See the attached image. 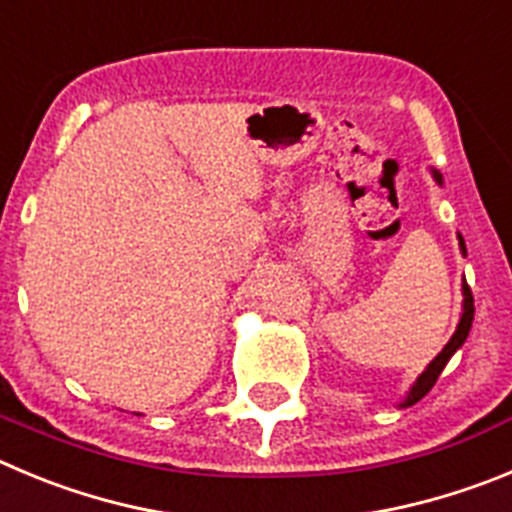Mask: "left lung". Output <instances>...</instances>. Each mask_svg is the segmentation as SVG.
Instances as JSON below:
<instances>
[{"mask_svg": "<svg viewBox=\"0 0 512 512\" xmlns=\"http://www.w3.org/2000/svg\"><path fill=\"white\" fill-rule=\"evenodd\" d=\"M431 172H434V180H437L439 185H442V175H439L437 170H431ZM457 238H459V248H462V253H467V248H464V238L462 236H457ZM462 294H464L462 317H459V325H457V330H454L452 340H449L447 345H444V350L437 355V358H434L429 365H426V370L419 375V378H416V383H414V386H411L409 396H406V401H403L401 406H414L416 401H421V398H424L426 393H429L431 388H434L437 378H439V375H442L444 365L449 363V358H452V355L457 353L459 348H462L464 340H467V335H470L472 320H475V299H472V289L467 287V281H464V284H462Z\"/></svg>", "mask_w": 512, "mask_h": 512, "instance_id": "8db88e82", "label": "left lung"}]
</instances>
